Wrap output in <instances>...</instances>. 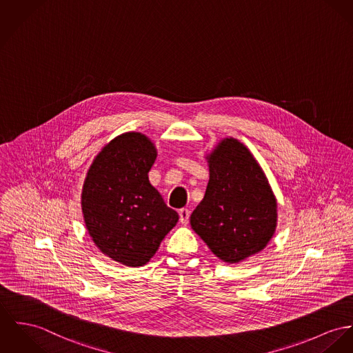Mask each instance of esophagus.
Here are the masks:
<instances>
[{"instance_id": "34e87169", "label": "esophagus", "mask_w": 353, "mask_h": 353, "mask_svg": "<svg viewBox=\"0 0 353 353\" xmlns=\"http://www.w3.org/2000/svg\"><path fill=\"white\" fill-rule=\"evenodd\" d=\"M179 215H180V223H181V224H184V225H187V224H188V221H190V210H187V208H181V210L179 211Z\"/></svg>"}]
</instances>
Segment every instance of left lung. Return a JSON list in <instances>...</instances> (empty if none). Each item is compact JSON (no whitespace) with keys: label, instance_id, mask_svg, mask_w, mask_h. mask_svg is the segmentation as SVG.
<instances>
[{"label":"left lung","instance_id":"obj_1","mask_svg":"<svg viewBox=\"0 0 353 353\" xmlns=\"http://www.w3.org/2000/svg\"><path fill=\"white\" fill-rule=\"evenodd\" d=\"M204 159L210 180L190 227L220 261L243 262L272 241L276 197L261 163L239 139L221 138Z\"/></svg>","mask_w":353,"mask_h":353}]
</instances>
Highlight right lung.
Listing matches in <instances>:
<instances>
[{
    "instance_id": "right-lung-1",
    "label": "right lung",
    "mask_w": 353,
    "mask_h": 353,
    "mask_svg": "<svg viewBox=\"0 0 353 353\" xmlns=\"http://www.w3.org/2000/svg\"><path fill=\"white\" fill-rule=\"evenodd\" d=\"M156 159L149 137L128 132L102 148L83 183L81 214L92 242L128 268L146 265L179 221L149 181Z\"/></svg>"
}]
</instances>
